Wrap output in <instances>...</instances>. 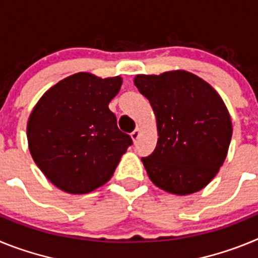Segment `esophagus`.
<instances>
[{
  "mask_svg": "<svg viewBox=\"0 0 258 258\" xmlns=\"http://www.w3.org/2000/svg\"><path fill=\"white\" fill-rule=\"evenodd\" d=\"M131 137H132V140H133L134 142H136V141L138 140V137H140V129H138V127H136V129H134V131L132 132Z\"/></svg>",
  "mask_w": 258,
  "mask_h": 258,
  "instance_id": "34e87169",
  "label": "esophagus"
}]
</instances>
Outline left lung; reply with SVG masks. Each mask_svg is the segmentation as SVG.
<instances>
[{"mask_svg":"<svg viewBox=\"0 0 258 258\" xmlns=\"http://www.w3.org/2000/svg\"><path fill=\"white\" fill-rule=\"evenodd\" d=\"M134 85L156 115V147L142 157L150 179L175 195L206 187L226 159L232 134L229 111L218 93L181 70L137 75Z\"/></svg>","mask_w":258,"mask_h":258,"instance_id":"8db88e82","label":"left lung"}]
</instances>
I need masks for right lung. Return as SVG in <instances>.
<instances>
[{"label": "right lung", "mask_w": 258, "mask_h": 258, "mask_svg": "<svg viewBox=\"0 0 258 258\" xmlns=\"http://www.w3.org/2000/svg\"><path fill=\"white\" fill-rule=\"evenodd\" d=\"M120 76L80 72L50 88L27 125L29 151L45 177L68 194H88L112 177L133 143L108 108Z\"/></svg>", "instance_id": "right-lung-1"}]
</instances>
